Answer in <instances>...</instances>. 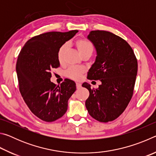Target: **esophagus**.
Listing matches in <instances>:
<instances>
[{"label":"esophagus","instance_id":"34e87169","mask_svg":"<svg viewBox=\"0 0 156 156\" xmlns=\"http://www.w3.org/2000/svg\"><path fill=\"white\" fill-rule=\"evenodd\" d=\"M81 87V84L79 83H76V88L80 89Z\"/></svg>","mask_w":156,"mask_h":156}]
</instances>
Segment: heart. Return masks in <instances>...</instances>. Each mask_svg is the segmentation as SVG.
I'll return each instance as SVG.
<instances>
[{
	"label": "heart",
	"mask_w": 156,
	"mask_h": 156,
	"mask_svg": "<svg viewBox=\"0 0 156 156\" xmlns=\"http://www.w3.org/2000/svg\"><path fill=\"white\" fill-rule=\"evenodd\" d=\"M76 46L77 47L78 51L83 56L84 54H92L94 51V45L90 41L87 39H79L76 42ZM67 48V44H64L60 47L58 51V60L60 63H62L64 61V56ZM83 73V69L78 67H72L65 71V76L67 77L72 78L73 80H79L80 78L82 73Z\"/></svg>",
	"instance_id": "1"
}]
</instances>
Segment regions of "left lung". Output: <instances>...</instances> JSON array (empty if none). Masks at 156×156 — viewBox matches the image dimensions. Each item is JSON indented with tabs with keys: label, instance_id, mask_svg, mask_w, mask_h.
I'll return each instance as SVG.
<instances>
[{
	"label": "left lung",
	"instance_id": "left-lung-1",
	"mask_svg": "<svg viewBox=\"0 0 156 156\" xmlns=\"http://www.w3.org/2000/svg\"><path fill=\"white\" fill-rule=\"evenodd\" d=\"M87 38L93 43L97 56L87 78L99 80L98 88L91 89L85 106L92 118L102 122L116 119L122 114L133 96L138 62L131 46L124 39L106 31H91Z\"/></svg>",
	"mask_w": 156,
	"mask_h": 156
}]
</instances>
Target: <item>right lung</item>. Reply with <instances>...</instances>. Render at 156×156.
Wrapping results in <instances>:
<instances>
[{
	"label": "right lung",
	"mask_w": 156,
	"mask_h": 156,
	"mask_svg": "<svg viewBox=\"0 0 156 156\" xmlns=\"http://www.w3.org/2000/svg\"><path fill=\"white\" fill-rule=\"evenodd\" d=\"M51 31L34 36L21 49L16 62L19 90L34 115L45 122L61 118L68 100L76 89V83L65 79L60 85L50 80L51 70L60 67L58 51L78 32Z\"/></svg>",
	"instance_id": "obj_1"
}]
</instances>
